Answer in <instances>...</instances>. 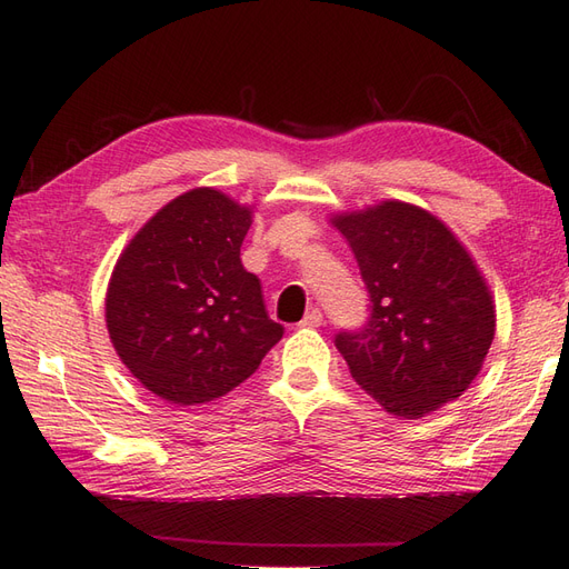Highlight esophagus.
Returning a JSON list of instances; mask_svg holds the SVG:
<instances>
[{
    "label": "esophagus",
    "instance_id": "1",
    "mask_svg": "<svg viewBox=\"0 0 569 569\" xmlns=\"http://www.w3.org/2000/svg\"><path fill=\"white\" fill-rule=\"evenodd\" d=\"M300 325H303V328H320V325H322V312L318 308L308 310L303 322H300Z\"/></svg>",
    "mask_w": 569,
    "mask_h": 569
}]
</instances>
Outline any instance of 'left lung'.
<instances>
[{
  "instance_id": "1",
  "label": "left lung",
  "mask_w": 569,
  "mask_h": 569,
  "mask_svg": "<svg viewBox=\"0 0 569 569\" xmlns=\"http://www.w3.org/2000/svg\"><path fill=\"white\" fill-rule=\"evenodd\" d=\"M369 293V318L335 347L352 379L398 418L462 396L497 318L485 278L438 217L398 200L335 217Z\"/></svg>"
}]
</instances>
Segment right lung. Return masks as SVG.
Listing matches in <instances>:
<instances>
[{
  "label": "right lung",
  "mask_w": 569,
  "mask_h": 569,
  "mask_svg": "<svg viewBox=\"0 0 569 569\" xmlns=\"http://www.w3.org/2000/svg\"><path fill=\"white\" fill-rule=\"evenodd\" d=\"M251 212L212 188L171 200L139 229L107 288V330L127 369L178 406L249 379L283 337L239 251Z\"/></svg>",
  "instance_id": "right-lung-1"
}]
</instances>
